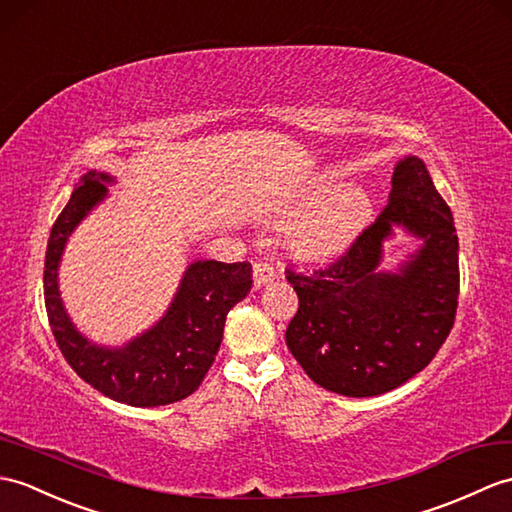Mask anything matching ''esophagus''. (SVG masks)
<instances>
[{
	"mask_svg": "<svg viewBox=\"0 0 512 512\" xmlns=\"http://www.w3.org/2000/svg\"><path fill=\"white\" fill-rule=\"evenodd\" d=\"M275 277H277L275 266H272L268 259H259V261H255V264H253V279H255V288H261V285L270 283V281L275 279Z\"/></svg>",
	"mask_w": 512,
	"mask_h": 512,
	"instance_id": "34e87169",
	"label": "esophagus"
}]
</instances>
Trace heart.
Returning a JSON list of instances; mask_svg holds the SVG:
<instances>
[{"label":"heart","mask_w":512,"mask_h":512,"mask_svg":"<svg viewBox=\"0 0 512 512\" xmlns=\"http://www.w3.org/2000/svg\"><path fill=\"white\" fill-rule=\"evenodd\" d=\"M329 192L327 185L316 187L301 202V209H312L294 224L290 246L307 259H327L338 255L368 218V198L355 187Z\"/></svg>","instance_id":"b5f03b06"}]
</instances>
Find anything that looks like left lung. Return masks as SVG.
Masks as SVG:
<instances>
[{"label": "left lung", "instance_id": "left-lung-1", "mask_svg": "<svg viewBox=\"0 0 512 512\" xmlns=\"http://www.w3.org/2000/svg\"><path fill=\"white\" fill-rule=\"evenodd\" d=\"M392 223L426 240L399 276L374 272ZM285 279L299 294L285 344L314 384L373 397L423 371L454 327L460 294L454 216L423 161L397 163L386 207L340 257L318 270L290 266Z\"/></svg>", "mask_w": 512, "mask_h": 512}]
</instances>
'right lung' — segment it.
Wrapping results in <instances>:
<instances>
[{"label":"right lung","mask_w":512,"mask_h":512,"mask_svg":"<svg viewBox=\"0 0 512 512\" xmlns=\"http://www.w3.org/2000/svg\"><path fill=\"white\" fill-rule=\"evenodd\" d=\"M109 181L106 174H85L58 213L43 270L47 320L63 358L89 386L126 406H168L192 395L205 379L218 355L229 310L251 292V264L196 261L157 327L124 349L95 347L69 323L58 296L56 270L69 233L106 196L104 183Z\"/></svg>","instance_id":"add662e5"}]
</instances>
